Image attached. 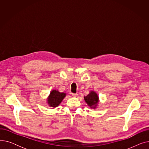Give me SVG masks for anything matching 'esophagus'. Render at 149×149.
<instances>
[{
  "label": "esophagus",
  "instance_id": "esophagus-1",
  "mask_svg": "<svg viewBox=\"0 0 149 149\" xmlns=\"http://www.w3.org/2000/svg\"><path fill=\"white\" fill-rule=\"evenodd\" d=\"M72 97H77L78 94H77V93H72Z\"/></svg>",
  "mask_w": 149,
  "mask_h": 149
}]
</instances>
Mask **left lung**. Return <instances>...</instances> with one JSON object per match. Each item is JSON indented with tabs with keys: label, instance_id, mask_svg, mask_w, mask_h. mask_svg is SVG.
<instances>
[{
	"label": "left lung",
	"instance_id": "obj_1",
	"mask_svg": "<svg viewBox=\"0 0 149 149\" xmlns=\"http://www.w3.org/2000/svg\"><path fill=\"white\" fill-rule=\"evenodd\" d=\"M84 100L88 106L93 109H97L100 102L98 94L93 91H91L88 95L84 96Z\"/></svg>",
	"mask_w": 149,
	"mask_h": 149
}]
</instances>
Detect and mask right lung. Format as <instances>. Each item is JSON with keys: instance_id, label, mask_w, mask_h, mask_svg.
<instances>
[{"instance_id": "add662e5", "label": "right lung", "mask_w": 149, "mask_h": 149, "mask_svg": "<svg viewBox=\"0 0 149 149\" xmlns=\"http://www.w3.org/2000/svg\"><path fill=\"white\" fill-rule=\"evenodd\" d=\"M66 96V93L65 92H60L58 90L53 89L51 91L49 96L47 98L46 103L51 107H57Z\"/></svg>"}]
</instances>
